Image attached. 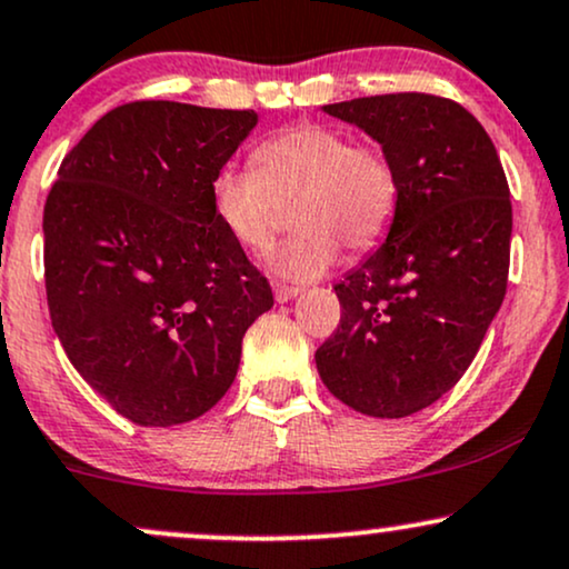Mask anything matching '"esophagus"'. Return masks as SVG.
<instances>
[{"mask_svg":"<svg viewBox=\"0 0 569 569\" xmlns=\"http://www.w3.org/2000/svg\"><path fill=\"white\" fill-rule=\"evenodd\" d=\"M299 289H293V286H276V302H291L293 297H297Z\"/></svg>","mask_w":569,"mask_h":569,"instance_id":"1","label":"esophagus"}]
</instances>
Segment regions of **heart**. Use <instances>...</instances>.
<instances>
[{
	"label": "heart",
	"instance_id": "obj_1",
	"mask_svg": "<svg viewBox=\"0 0 569 569\" xmlns=\"http://www.w3.org/2000/svg\"><path fill=\"white\" fill-rule=\"evenodd\" d=\"M209 190L217 222L251 254L276 246L283 209L297 203L299 232L276 259L278 276L297 283L337 264L341 246L358 254L379 246L400 207V174L387 150L312 121L270 134L251 153V169H219Z\"/></svg>",
	"mask_w": 569,
	"mask_h": 569
}]
</instances>
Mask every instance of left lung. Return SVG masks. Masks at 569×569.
Masks as SVG:
<instances>
[{"mask_svg":"<svg viewBox=\"0 0 569 569\" xmlns=\"http://www.w3.org/2000/svg\"><path fill=\"white\" fill-rule=\"evenodd\" d=\"M323 111L387 150L400 207L387 241L333 286L341 320L315 366L345 406L402 419L456 387L503 302L509 182L488 132L456 100L395 92Z\"/></svg>","mask_w":569,"mask_h":569,"instance_id":"1","label":"left lung"}]
</instances>
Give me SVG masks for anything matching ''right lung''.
<instances>
[{
    "instance_id": "1",
    "label": "right lung",
    "mask_w": 569,
    "mask_h": 569,
    "mask_svg": "<svg viewBox=\"0 0 569 569\" xmlns=\"http://www.w3.org/2000/svg\"><path fill=\"white\" fill-rule=\"evenodd\" d=\"M254 127V111L127 102L68 150L47 196L54 333L87 385L140 427L214 408L246 328L272 307L209 190Z\"/></svg>"
}]
</instances>
